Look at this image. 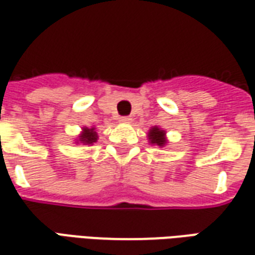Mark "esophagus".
I'll return each mask as SVG.
<instances>
[{"instance_id": "obj_1", "label": "esophagus", "mask_w": 255, "mask_h": 255, "mask_svg": "<svg viewBox=\"0 0 255 255\" xmlns=\"http://www.w3.org/2000/svg\"><path fill=\"white\" fill-rule=\"evenodd\" d=\"M131 118L129 116H120L119 118V122H122V123H131Z\"/></svg>"}]
</instances>
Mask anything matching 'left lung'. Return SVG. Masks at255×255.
Masks as SVG:
<instances>
[{
  "label": "left lung",
  "instance_id": "left-lung-1",
  "mask_svg": "<svg viewBox=\"0 0 255 255\" xmlns=\"http://www.w3.org/2000/svg\"><path fill=\"white\" fill-rule=\"evenodd\" d=\"M165 131H163V129H160V128L157 127H153L149 131V133H148V139H149V141H151L152 144H156V145H159V147H163L164 144L167 143L165 141Z\"/></svg>",
  "mask_w": 255,
  "mask_h": 255
}]
</instances>
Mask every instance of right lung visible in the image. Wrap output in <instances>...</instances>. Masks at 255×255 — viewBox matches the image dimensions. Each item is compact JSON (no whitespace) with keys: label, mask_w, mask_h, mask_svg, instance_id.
Wrapping results in <instances>:
<instances>
[{"label":"right lung","mask_w":255,"mask_h":255,"mask_svg":"<svg viewBox=\"0 0 255 255\" xmlns=\"http://www.w3.org/2000/svg\"><path fill=\"white\" fill-rule=\"evenodd\" d=\"M96 139H98V135H96L95 128H85L79 140L85 144H92L95 143Z\"/></svg>","instance_id":"1"}]
</instances>
